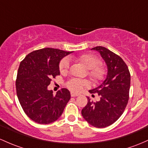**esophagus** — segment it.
Wrapping results in <instances>:
<instances>
[{
    "mask_svg": "<svg viewBox=\"0 0 148 148\" xmlns=\"http://www.w3.org/2000/svg\"><path fill=\"white\" fill-rule=\"evenodd\" d=\"M79 94H77V93H74V92H71V96L72 97H76V96H78Z\"/></svg>",
    "mask_w": 148,
    "mask_h": 148,
    "instance_id": "1",
    "label": "esophagus"
}]
</instances>
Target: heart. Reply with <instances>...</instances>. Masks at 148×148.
<instances>
[{
	"label": "heart",
	"instance_id": "heart-1",
	"mask_svg": "<svg viewBox=\"0 0 148 148\" xmlns=\"http://www.w3.org/2000/svg\"><path fill=\"white\" fill-rule=\"evenodd\" d=\"M79 61L82 62L84 65L90 69L89 74L93 79H100L102 77V68L99 65V60L96 56L91 54H86L81 55L79 57ZM71 60L69 57H65L60 62V71L62 74L67 73L70 67ZM88 85V82L84 80H80L77 79H71L66 82V86L73 91H79L82 87Z\"/></svg>",
	"mask_w": 148,
	"mask_h": 148
}]
</instances>
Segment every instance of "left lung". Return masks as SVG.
<instances>
[{"label": "left lung", "mask_w": 148, "mask_h": 148, "mask_svg": "<svg viewBox=\"0 0 148 148\" xmlns=\"http://www.w3.org/2000/svg\"><path fill=\"white\" fill-rule=\"evenodd\" d=\"M100 53L106 64L107 75L101 84L89 90L97 93L100 101L94 103L87 97L88 103L82 114L90 125L106 127L116 122L123 113L129 99L130 74L123 60L109 49L101 46L92 48Z\"/></svg>", "instance_id": "8db88e82"}]
</instances>
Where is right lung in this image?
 I'll list each match as a JSON object with an SVG mask.
<instances>
[{"instance_id": "1", "label": "right lung", "mask_w": 148, "mask_h": 148, "mask_svg": "<svg viewBox=\"0 0 148 148\" xmlns=\"http://www.w3.org/2000/svg\"><path fill=\"white\" fill-rule=\"evenodd\" d=\"M54 48H43L27 54L20 64L15 86L17 96L27 116L40 124L57 121L71 98L66 88L56 95L48 90L51 79L60 75V62L71 54Z\"/></svg>"}]
</instances>
